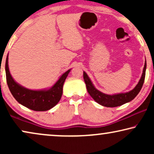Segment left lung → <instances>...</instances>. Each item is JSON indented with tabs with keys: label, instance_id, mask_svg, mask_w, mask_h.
<instances>
[{
	"label": "left lung",
	"instance_id": "1",
	"mask_svg": "<svg viewBox=\"0 0 154 154\" xmlns=\"http://www.w3.org/2000/svg\"><path fill=\"white\" fill-rule=\"evenodd\" d=\"M146 69V61H145L142 77H141L137 85L134 87L133 90H130L128 92H124V93L107 94L100 92V90L96 89L93 84H92L91 80L90 79L89 76L85 71H83V79L85 83L88 93L90 94V95L93 98V100L96 102L104 106L116 107L121 106V105L125 104V103L130 102L137 95L141 89H142L143 84H144Z\"/></svg>",
	"mask_w": 154,
	"mask_h": 154
}]
</instances>
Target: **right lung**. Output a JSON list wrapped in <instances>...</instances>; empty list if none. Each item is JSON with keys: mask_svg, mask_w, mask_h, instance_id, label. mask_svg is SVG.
Listing matches in <instances>:
<instances>
[{"mask_svg": "<svg viewBox=\"0 0 154 154\" xmlns=\"http://www.w3.org/2000/svg\"><path fill=\"white\" fill-rule=\"evenodd\" d=\"M71 69L63 73L58 81L48 89L33 90L23 87L13 79L8 67V54L5 62L6 81L12 96L26 108L36 111L50 110L60 102L62 95L63 85Z\"/></svg>", "mask_w": 154, "mask_h": 154, "instance_id": "1", "label": "right lung"}]
</instances>
